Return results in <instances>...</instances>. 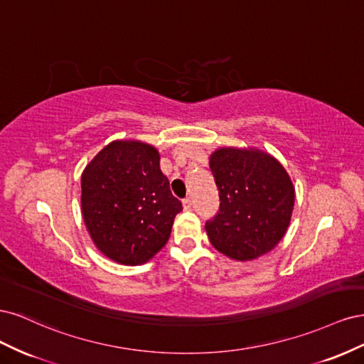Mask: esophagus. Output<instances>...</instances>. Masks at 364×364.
Instances as JSON below:
<instances>
[{
	"label": "esophagus",
	"mask_w": 364,
	"mask_h": 364,
	"mask_svg": "<svg viewBox=\"0 0 364 364\" xmlns=\"http://www.w3.org/2000/svg\"><path fill=\"white\" fill-rule=\"evenodd\" d=\"M182 203H183V208H185V209H190V208L193 206L191 197H186V199H183V200H182Z\"/></svg>",
	"instance_id": "obj_1"
}]
</instances>
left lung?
I'll use <instances>...</instances> for the list:
<instances>
[{
  "instance_id": "1",
  "label": "left lung",
  "mask_w": 364,
  "mask_h": 364,
  "mask_svg": "<svg viewBox=\"0 0 364 364\" xmlns=\"http://www.w3.org/2000/svg\"><path fill=\"white\" fill-rule=\"evenodd\" d=\"M218 213L205 223L209 241L226 257L247 261L277 246L287 232L294 188L282 165L257 150L220 149L209 159Z\"/></svg>"
}]
</instances>
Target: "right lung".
Masks as SVG:
<instances>
[{"label": "right lung", "instance_id": "add662e5", "mask_svg": "<svg viewBox=\"0 0 364 364\" xmlns=\"http://www.w3.org/2000/svg\"><path fill=\"white\" fill-rule=\"evenodd\" d=\"M182 203L159 168V153L114 141L82 174V213L95 246L126 266L149 261L167 243Z\"/></svg>", "mask_w": 364, "mask_h": 364}]
</instances>
